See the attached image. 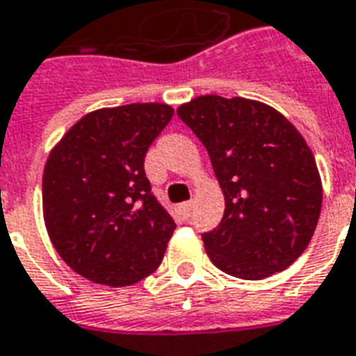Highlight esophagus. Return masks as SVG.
Listing matches in <instances>:
<instances>
[{
    "instance_id": "esophagus-1",
    "label": "esophagus",
    "mask_w": 356,
    "mask_h": 356,
    "mask_svg": "<svg viewBox=\"0 0 356 356\" xmlns=\"http://www.w3.org/2000/svg\"><path fill=\"white\" fill-rule=\"evenodd\" d=\"M193 208H195V200H188V202H184V204H181V210L188 213V216L193 212Z\"/></svg>"
}]
</instances>
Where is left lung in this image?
<instances>
[{"mask_svg":"<svg viewBox=\"0 0 356 356\" xmlns=\"http://www.w3.org/2000/svg\"><path fill=\"white\" fill-rule=\"evenodd\" d=\"M178 116L204 144L225 212L202 234L219 270L263 280L300 257L319 221L323 186L304 137L276 108L244 97L200 95Z\"/></svg>","mask_w":356,"mask_h":356,"instance_id":"1","label":"left lung"}]
</instances>
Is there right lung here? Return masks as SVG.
Here are the masks:
<instances>
[{
    "label": "right lung",
    "mask_w": 356,
    "mask_h": 356,
    "mask_svg": "<svg viewBox=\"0 0 356 356\" xmlns=\"http://www.w3.org/2000/svg\"><path fill=\"white\" fill-rule=\"evenodd\" d=\"M172 114L163 103L99 108L80 118L48 156V236L90 282L125 287L161 264L176 223L152 193L144 156Z\"/></svg>",
    "instance_id": "1"
}]
</instances>
